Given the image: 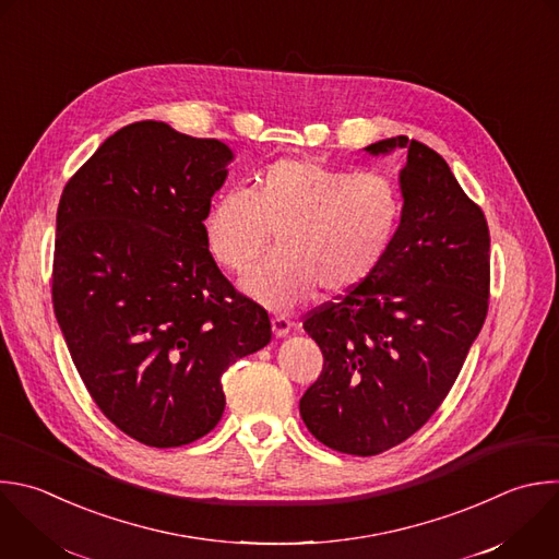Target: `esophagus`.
Here are the masks:
<instances>
[{
    "label": "esophagus",
    "instance_id": "esophagus-1",
    "mask_svg": "<svg viewBox=\"0 0 559 559\" xmlns=\"http://www.w3.org/2000/svg\"><path fill=\"white\" fill-rule=\"evenodd\" d=\"M292 326H294V322L289 318H285V316H274L272 318V331H274L276 337H285Z\"/></svg>",
    "mask_w": 559,
    "mask_h": 559
}]
</instances>
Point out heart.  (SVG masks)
<instances>
[{"mask_svg": "<svg viewBox=\"0 0 559 559\" xmlns=\"http://www.w3.org/2000/svg\"><path fill=\"white\" fill-rule=\"evenodd\" d=\"M397 217L400 200L384 175L283 157L252 177L248 193L226 191L213 200L204 239L222 270L243 276L276 235V257L246 289L274 309H289L316 289L342 296L357 287L384 257Z\"/></svg>", "mask_w": 559, "mask_h": 559, "instance_id": "heart-1", "label": "heart"}]
</instances>
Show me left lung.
<instances>
[{"label":"left lung","instance_id":"1","mask_svg":"<svg viewBox=\"0 0 559 559\" xmlns=\"http://www.w3.org/2000/svg\"><path fill=\"white\" fill-rule=\"evenodd\" d=\"M408 151L404 211L384 257L357 287L309 311L322 373L300 400L307 430L353 456L413 437L443 404L489 307V228L448 162L406 135L366 146Z\"/></svg>","mask_w":559,"mask_h":559}]
</instances>
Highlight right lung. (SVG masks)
Instances as JSON below:
<instances>
[{
  "label": "right lung",
  "mask_w": 559,
  "mask_h": 559,
  "mask_svg": "<svg viewBox=\"0 0 559 559\" xmlns=\"http://www.w3.org/2000/svg\"><path fill=\"white\" fill-rule=\"evenodd\" d=\"M233 151L166 122L109 135L57 211L52 305L100 413L148 448H179L222 419V376L272 340L204 239Z\"/></svg>",
  "instance_id": "1"
}]
</instances>
